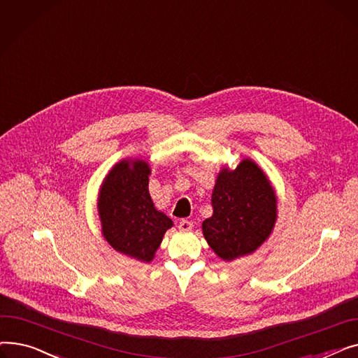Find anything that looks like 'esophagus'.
<instances>
[{
    "mask_svg": "<svg viewBox=\"0 0 358 358\" xmlns=\"http://www.w3.org/2000/svg\"><path fill=\"white\" fill-rule=\"evenodd\" d=\"M192 228H193V222L185 220V219L181 220L180 224H178V229L182 231V232H189V231H192Z\"/></svg>",
    "mask_w": 358,
    "mask_h": 358,
    "instance_id": "1",
    "label": "esophagus"
}]
</instances>
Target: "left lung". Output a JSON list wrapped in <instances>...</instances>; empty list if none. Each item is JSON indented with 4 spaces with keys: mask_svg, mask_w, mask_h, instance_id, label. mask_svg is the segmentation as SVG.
Wrapping results in <instances>:
<instances>
[{
    "mask_svg": "<svg viewBox=\"0 0 358 358\" xmlns=\"http://www.w3.org/2000/svg\"><path fill=\"white\" fill-rule=\"evenodd\" d=\"M213 215L201 224L203 235L224 261L252 254L277 219V199L270 180L252 161L223 168L212 193Z\"/></svg>",
    "mask_w": 358,
    "mask_h": 358,
    "instance_id": "8db88e82",
    "label": "left lung"
}]
</instances>
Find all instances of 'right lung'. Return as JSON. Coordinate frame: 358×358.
<instances>
[{
  "label": "right lung",
  "instance_id": "add662e5",
  "mask_svg": "<svg viewBox=\"0 0 358 358\" xmlns=\"http://www.w3.org/2000/svg\"><path fill=\"white\" fill-rule=\"evenodd\" d=\"M150 169L142 159H123L110 169L99 194L103 236L116 251L150 262L173 220L150 199Z\"/></svg>",
  "mask_w": 358,
  "mask_h": 358
}]
</instances>
